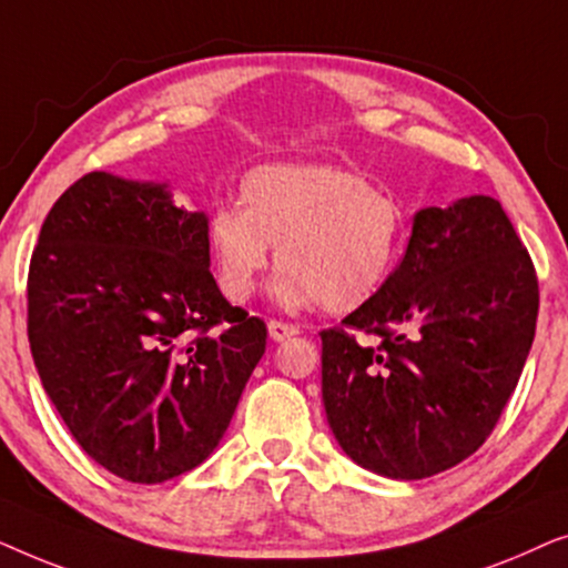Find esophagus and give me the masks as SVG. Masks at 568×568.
I'll list each match as a JSON object with an SVG mask.
<instances>
[{
	"label": "esophagus",
	"mask_w": 568,
	"mask_h": 568,
	"mask_svg": "<svg viewBox=\"0 0 568 568\" xmlns=\"http://www.w3.org/2000/svg\"><path fill=\"white\" fill-rule=\"evenodd\" d=\"M300 328L294 323H284V321H268V336L274 341H284L290 336H297Z\"/></svg>",
	"instance_id": "obj_1"
}]
</instances>
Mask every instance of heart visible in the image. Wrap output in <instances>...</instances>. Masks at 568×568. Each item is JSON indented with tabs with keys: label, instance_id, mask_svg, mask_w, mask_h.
I'll use <instances>...</instances> for the list:
<instances>
[{
	"label": "heart",
	"instance_id": "1",
	"mask_svg": "<svg viewBox=\"0 0 568 568\" xmlns=\"http://www.w3.org/2000/svg\"><path fill=\"white\" fill-rule=\"evenodd\" d=\"M408 212L395 193L325 162L261 165L240 181V206L216 204L206 245L216 282L245 302L278 247L276 297L354 313L377 297L406 251Z\"/></svg>",
	"mask_w": 568,
	"mask_h": 568
}]
</instances>
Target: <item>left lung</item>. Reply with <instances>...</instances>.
Masks as SVG:
<instances>
[{
	"mask_svg": "<svg viewBox=\"0 0 568 568\" xmlns=\"http://www.w3.org/2000/svg\"><path fill=\"white\" fill-rule=\"evenodd\" d=\"M538 305L532 258L499 201L422 209L385 290L321 331L325 416L341 449L398 480L470 457L515 393Z\"/></svg>",
	"mask_w": 568,
	"mask_h": 568,
	"instance_id": "obj_1",
	"label": "left lung"
}]
</instances>
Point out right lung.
Instances as JSON below:
<instances>
[{
  "label": "right lung",
  "mask_w": 568,
  "mask_h": 568,
  "mask_svg": "<svg viewBox=\"0 0 568 568\" xmlns=\"http://www.w3.org/2000/svg\"><path fill=\"white\" fill-rule=\"evenodd\" d=\"M28 341L77 445L113 476L162 484L220 445L266 323L222 297L204 214L165 185L95 170L38 235Z\"/></svg>",
  "instance_id": "1"
}]
</instances>
